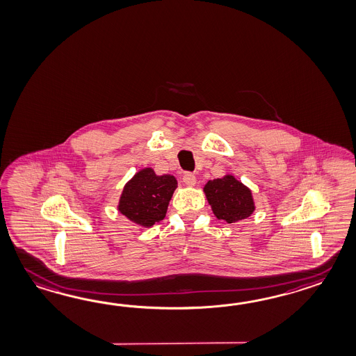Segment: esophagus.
I'll use <instances>...</instances> for the list:
<instances>
[{
	"instance_id": "34e87169",
	"label": "esophagus",
	"mask_w": 356,
	"mask_h": 356,
	"mask_svg": "<svg viewBox=\"0 0 356 356\" xmlns=\"http://www.w3.org/2000/svg\"><path fill=\"white\" fill-rule=\"evenodd\" d=\"M182 180L188 186H194L195 182H197V177H195V175L191 174V172H185L182 176Z\"/></svg>"
}]
</instances>
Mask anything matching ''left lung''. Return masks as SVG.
Masks as SVG:
<instances>
[{
    "instance_id": "obj_1",
    "label": "left lung",
    "mask_w": 356,
    "mask_h": 356,
    "mask_svg": "<svg viewBox=\"0 0 356 356\" xmlns=\"http://www.w3.org/2000/svg\"><path fill=\"white\" fill-rule=\"evenodd\" d=\"M204 193L214 216L222 221H241L254 212L252 191L231 175L207 182Z\"/></svg>"
}]
</instances>
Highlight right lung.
<instances>
[{
	"label": "right lung",
	"mask_w": 356,
	"mask_h": 356,
	"mask_svg": "<svg viewBox=\"0 0 356 356\" xmlns=\"http://www.w3.org/2000/svg\"><path fill=\"white\" fill-rule=\"evenodd\" d=\"M177 181L172 175L157 176L144 168L127 182L120 197L119 211L130 221L152 227L165 218Z\"/></svg>",
	"instance_id": "1"
}]
</instances>
